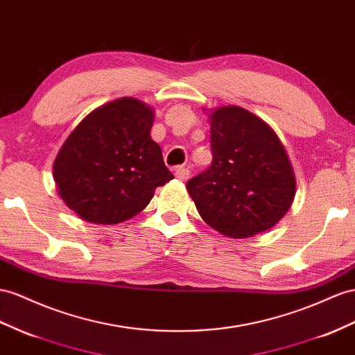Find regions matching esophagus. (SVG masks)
Listing matches in <instances>:
<instances>
[{"mask_svg":"<svg viewBox=\"0 0 355 355\" xmlns=\"http://www.w3.org/2000/svg\"><path fill=\"white\" fill-rule=\"evenodd\" d=\"M175 177L180 180V181H187L189 177H190V171L187 168H183V166H178L175 169Z\"/></svg>","mask_w":355,"mask_h":355,"instance_id":"obj_1","label":"esophagus"}]
</instances>
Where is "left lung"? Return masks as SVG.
Returning a JSON list of instances; mask_svg holds the SVG:
<instances>
[{"instance_id":"8db88e82","label":"left lung","mask_w":355,"mask_h":355,"mask_svg":"<svg viewBox=\"0 0 355 355\" xmlns=\"http://www.w3.org/2000/svg\"><path fill=\"white\" fill-rule=\"evenodd\" d=\"M208 120L213 162L186 184L202 220L231 239L272 228L293 205L297 186L284 144L240 106L216 107Z\"/></svg>"}]
</instances>
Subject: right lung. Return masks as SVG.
I'll use <instances>...</instances> for the list:
<instances>
[{"label": "right lung", "mask_w": 355, "mask_h": 355, "mask_svg": "<svg viewBox=\"0 0 355 355\" xmlns=\"http://www.w3.org/2000/svg\"><path fill=\"white\" fill-rule=\"evenodd\" d=\"M154 109L121 97L91 111L69 135L53 162L64 204L80 219L116 225L147 207L154 190L174 178L150 136Z\"/></svg>", "instance_id": "obj_1"}]
</instances>
